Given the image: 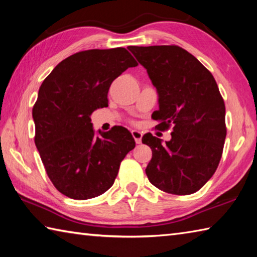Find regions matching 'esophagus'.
<instances>
[{
	"label": "esophagus",
	"instance_id": "34e87169",
	"mask_svg": "<svg viewBox=\"0 0 257 257\" xmlns=\"http://www.w3.org/2000/svg\"><path fill=\"white\" fill-rule=\"evenodd\" d=\"M132 135H133V137L135 138V142H136V144H141L143 134L141 132H138V130H132Z\"/></svg>",
	"mask_w": 257,
	"mask_h": 257
}]
</instances>
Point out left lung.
<instances>
[{
  "label": "left lung",
  "instance_id": "left-lung-1",
  "mask_svg": "<svg viewBox=\"0 0 257 257\" xmlns=\"http://www.w3.org/2000/svg\"><path fill=\"white\" fill-rule=\"evenodd\" d=\"M128 50L149 73L159 94V110L152 118L156 128L168 130L171 139L151 133L142 138L152 150L146 175L156 188L189 195L214 175L222 156L225 106L212 73L177 45L129 46Z\"/></svg>",
  "mask_w": 257,
  "mask_h": 257
}]
</instances>
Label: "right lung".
I'll list each match as a JSON object with an SVG mask.
<instances>
[{"instance_id": "right-lung-1", "label": "right lung", "mask_w": 257, "mask_h": 257, "mask_svg": "<svg viewBox=\"0 0 257 257\" xmlns=\"http://www.w3.org/2000/svg\"><path fill=\"white\" fill-rule=\"evenodd\" d=\"M138 63L123 47L78 52L56 66L33 107L35 145L52 184L73 199L99 196L110 188L121 161L135 147L118 125L95 135L90 114L108 105L112 81Z\"/></svg>"}]
</instances>
